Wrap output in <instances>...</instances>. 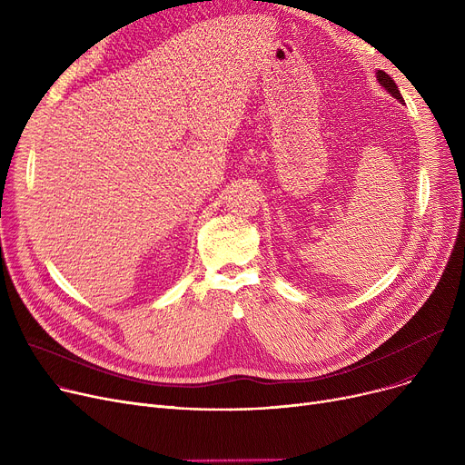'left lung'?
Segmentation results:
<instances>
[{
  "label": "left lung",
  "mask_w": 465,
  "mask_h": 465,
  "mask_svg": "<svg viewBox=\"0 0 465 465\" xmlns=\"http://www.w3.org/2000/svg\"><path fill=\"white\" fill-rule=\"evenodd\" d=\"M377 81L390 92L392 94L396 100H400V102H403V97H401V94H400V90H398V86H396V83L390 79V75H386L384 71H377Z\"/></svg>",
  "instance_id": "obj_1"
}]
</instances>
